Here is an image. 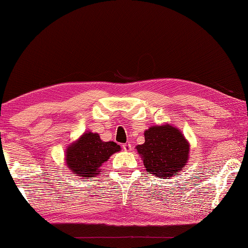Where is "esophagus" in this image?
<instances>
[{
	"label": "esophagus",
	"instance_id": "esophagus-1",
	"mask_svg": "<svg viewBox=\"0 0 248 248\" xmlns=\"http://www.w3.org/2000/svg\"><path fill=\"white\" fill-rule=\"evenodd\" d=\"M123 149H124V151H127V152H129V151L132 150V145L130 144V143H125V144L123 145Z\"/></svg>",
	"mask_w": 248,
	"mask_h": 248
}]
</instances>
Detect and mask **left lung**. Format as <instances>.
Instances as JSON below:
<instances>
[{"mask_svg": "<svg viewBox=\"0 0 248 248\" xmlns=\"http://www.w3.org/2000/svg\"><path fill=\"white\" fill-rule=\"evenodd\" d=\"M144 143L136 146L146 171L162 179L179 175L189 159L190 144L170 124L152 125L144 131Z\"/></svg>", "mask_w": 248, "mask_h": 248, "instance_id": "obj_1", "label": "left lung"}]
</instances>
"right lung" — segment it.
Instances as JSON below:
<instances>
[{"mask_svg": "<svg viewBox=\"0 0 248 248\" xmlns=\"http://www.w3.org/2000/svg\"><path fill=\"white\" fill-rule=\"evenodd\" d=\"M121 151L114 141L105 142L98 133L85 131L78 140L66 146L64 161L72 174L90 178L102 173V166L114 153Z\"/></svg>", "mask_w": 248, "mask_h": 248, "instance_id": "add662e5", "label": "right lung"}]
</instances>
